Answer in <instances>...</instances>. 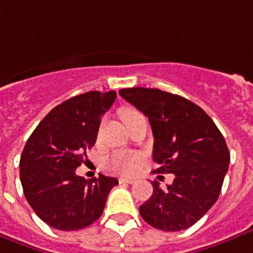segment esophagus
<instances>
[{"instance_id":"34e87169","label":"esophagus","mask_w":253,"mask_h":253,"mask_svg":"<svg viewBox=\"0 0 253 253\" xmlns=\"http://www.w3.org/2000/svg\"><path fill=\"white\" fill-rule=\"evenodd\" d=\"M119 181H120V183H130V185H132V183H134V182H136V179H133V178H120V179H119Z\"/></svg>"}]
</instances>
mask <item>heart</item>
Masks as SVG:
<instances>
[{"label":"heart","instance_id":"heart-1","mask_svg":"<svg viewBox=\"0 0 253 253\" xmlns=\"http://www.w3.org/2000/svg\"><path fill=\"white\" fill-rule=\"evenodd\" d=\"M141 113L137 112L136 109L132 108H124L120 112L121 120L124 121L126 125L129 121H132L134 117L140 116ZM107 165L111 170L116 171V173L124 174V175H130L134 174L140 166V157L137 154L132 153H116L111 156L107 161Z\"/></svg>","mask_w":253,"mask_h":253}]
</instances>
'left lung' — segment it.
Wrapping results in <instances>:
<instances>
[{
  "mask_svg": "<svg viewBox=\"0 0 253 253\" xmlns=\"http://www.w3.org/2000/svg\"><path fill=\"white\" fill-rule=\"evenodd\" d=\"M149 119L154 136L153 160L158 173H173L171 185L140 206L145 222L174 232L189 228L210 210L222 190L230 164L226 140L201 107L157 88L133 87L119 91Z\"/></svg>",
  "mask_w": 253,
  "mask_h": 253,
  "instance_id": "obj_1",
  "label": "left lung"
}]
</instances>
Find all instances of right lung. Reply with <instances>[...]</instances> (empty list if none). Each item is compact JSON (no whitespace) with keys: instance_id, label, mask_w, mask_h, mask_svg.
Returning a JSON list of instances; mask_svg holds the SVG:
<instances>
[{"instance_id":"add662e5","label":"right lung","mask_w":253,"mask_h":253,"mask_svg":"<svg viewBox=\"0 0 253 253\" xmlns=\"http://www.w3.org/2000/svg\"><path fill=\"white\" fill-rule=\"evenodd\" d=\"M116 92L89 91L74 96L38 124L19 161L23 194L35 214L52 228L76 231L101 216L116 178L85 179L75 170L96 142L101 116Z\"/></svg>"}]
</instances>
